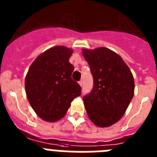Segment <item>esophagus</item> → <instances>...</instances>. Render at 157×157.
<instances>
[{"instance_id": "obj_1", "label": "esophagus", "mask_w": 157, "mask_h": 157, "mask_svg": "<svg viewBox=\"0 0 157 157\" xmlns=\"http://www.w3.org/2000/svg\"><path fill=\"white\" fill-rule=\"evenodd\" d=\"M78 84H79V85L82 86V80H80V81L78 82Z\"/></svg>"}]
</instances>
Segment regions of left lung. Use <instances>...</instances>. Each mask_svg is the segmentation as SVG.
Segmentation results:
<instances>
[{"label":"left lung","instance_id":"left-lung-1","mask_svg":"<svg viewBox=\"0 0 157 157\" xmlns=\"http://www.w3.org/2000/svg\"><path fill=\"white\" fill-rule=\"evenodd\" d=\"M94 78V88L83 97L90 120L100 127L116 123L125 113L134 93L133 75L117 53L109 48L82 49Z\"/></svg>","mask_w":157,"mask_h":157}]
</instances>
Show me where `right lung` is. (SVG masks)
Wrapping results in <instances>:
<instances>
[{"label":"right lung","instance_id":"obj_1","mask_svg":"<svg viewBox=\"0 0 157 157\" xmlns=\"http://www.w3.org/2000/svg\"><path fill=\"white\" fill-rule=\"evenodd\" d=\"M73 50L65 46L48 48L30 65L25 78L29 103L36 114L48 122L65 116L71 102L81 95V86L71 78L69 62Z\"/></svg>","mask_w":157,"mask_h":157}]
</instances>
